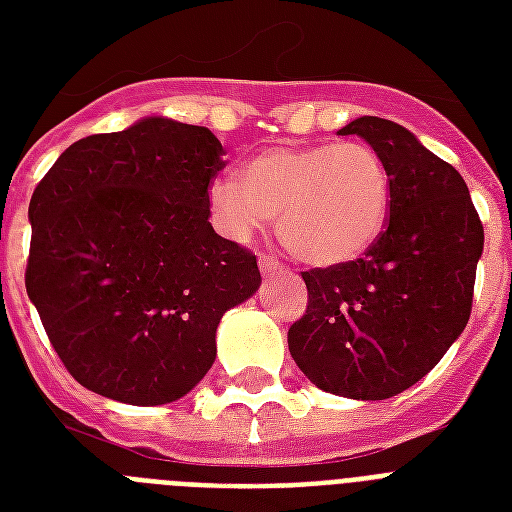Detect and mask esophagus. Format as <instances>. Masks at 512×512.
I'll list each match as a JSON object with an SVG mask.
<instances>
[{
  "mask_svg": "<svg viewBox=\"0 0 512 512\" xmlns=\"http://www.w3.org/2000/svg\"><path fill=\"white\" fill-rule=\"evenodd\" d=\"M287 268L279 263V260H273V257H260V273H263L265 279H271V276H276V273H284Z\"/></svg>",
  "mask_w": 512,
  "mask_h": 512,
  "instance_id": "34e87169",
  "label": "esophagus"
}]
</instances>
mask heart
<instances>
[{"label":"heart","instance_id":"heart-1","mask_svg":"<svg viewBox=\"0 0 512 512\" xmlns=\"http://www.w3.org/2000/svg\"><path fill=\"white\" fill-rule=\"evenodd\" d=\"M212 223L247 244L276 217L281 244L305 265L332 268L366 255L388 228L393 175L369 143L268 148L236 177H215Z\"/></svg>","mask_w":512,"mask_h":512}]
</instances>
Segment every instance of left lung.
I'll return each mask as SVG.
<instances>
[{
    "label": "left lung",
    "mask_w": 512,
    "mask_h": 512,
    "mask_svg": "<svg viewBox=\"0 0 512 512\" xmlns=\"http://www.w3.org/2000/svg\"><path fill=\"white\" fill-rule=\"evenodd\" d=\"M340 135L364 138L388 162V228L364 257L303 273L308 308L287 342L316 388L382 401L422 380L462 335L484 225L460 172L406 127L361 116Z\"/></svg>",
    "instance_id": "1"
}]
</instances>
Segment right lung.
Masks as SVG:
<instances>
[{"label":"right lung","instance_id":"1","mask_svg":"<svg viewBox=\"0 0 512 512\" xmlns=\"http://www.w3.org/2000/svg\"><path fill=\"white\" fill-rule=\"evenodd\" d=\"M223 154L207 127L148 116L76 140L36 185L28 300L92 393L183 398L215 361L223 313L260 287L257 257L209 223Z\"/></svg>","mask_w":512,"mask_h":512}]
</instances>
